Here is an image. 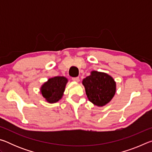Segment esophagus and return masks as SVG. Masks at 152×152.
<instances>
[{
  "instance_id": "1",
  "label": "esophagus",
  "mask_w": 152,
  "mask_h": 152,
  "mask_svg": "<svg viewBox=\"0 0 152 152\" xmlns=\"http://www.w3.org/2000/svg\"><path fill=\"white\" fill-rule=\"evenodd\" d=\"M72 80L73 81L78 82L79 81V78H78V77H73V78H72Z\"/></svg>"
}]
</instances>
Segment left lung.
<instances>
[{"mask_svg":"<svg viewBox=\"0 0 152 152\" xmlns=\"http://www.w3.org/2000/svg\"><path fill=\"white\" fill-rule=\"evenodd\" d=\"M82 84L89 101L99 107L109 102L116 91V83L112 77L96 71H92L83 80Z\"/></svg>","mask_w":152,"mask_h":152,"instance_id":"8db88e82","label":"left lung"}]
</instances>
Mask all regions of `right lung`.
I'll use <instances>...</instances> for the list:
<instances>
[{"mask_svg": "<svg viewBox=\"0 0 152 152\" xmlns=\"http://www.w3.org/2000/svg\"><path fill=\"white\" fill-rule=\"evenodd\" d=\"M67 82L68 80L63 76L50 78L41 88L42 96L50 103L58 102L62 96Z\"/></svg>", "mask_w": 152, "mask_h": 152, "instance_id": "add662e5", "label": "right lung"}]
</instances>
